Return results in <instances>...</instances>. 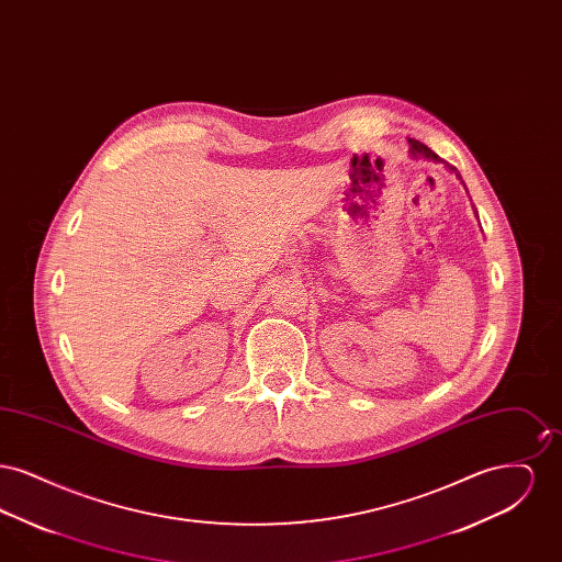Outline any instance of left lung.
Listing matches in <instances>:
<instances>
[{
    "mask_svg": "<svg viewBox=\"0 0 562 562\" xmlns=\"http://www.w3.org/2000/svg\"><path fill=\"white\" fill-rule=\"evenodd\" d=\"M408 145H411V156H413L415 160H419V158H422V160L445 161L440 160V158L429 149L428 145H424V143H419V140H415V138H408ZM445 166L459 177V172H457V168H454V166L447 164V161H445ZM459 179H461V177H459ZM461 183H463V181H461Z\"/></svg>",
    "mask_w": 562,
    "mask_h": 562,
    "instance_id": "obj_1",
    "label": "left lung"
}]
</instances>
